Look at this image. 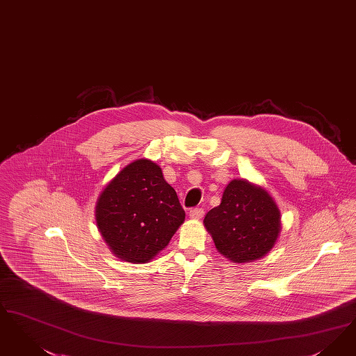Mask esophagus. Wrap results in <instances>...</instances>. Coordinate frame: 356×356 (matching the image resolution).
<instances>
[{
    "label": "esophagus",
    "mask_w": 356,
    "mask_h": 356,
    "mask_svg": "<svg viewBox=\"0 0 356 356\" xmlns=\"http://www.w3.org/2000/svg\"><path fill=\"white\" fill-rule=\"evenodd\" d=\"M202 216H204V209H201V208H192V209L189 211V217H191V218L199 220Z\"/></svg>",
    "instance_id": "obj_1"
}]
</instances>
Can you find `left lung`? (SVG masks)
<instances>
[{"label":"left lung","instance_id":"obj_1","mask_svg":"<svg viewBox=\"0 0 356 356\" xmlns=\"http://www.w3.org/2000/svg\"><path fill=\"white\" fill-rule=\"evenodd\" d=\"M280 216L264 188L234 179L227 185L221 204L205 216L204 225L222 256L245 264L270 252L281 230Z\"/></svg>","mask_w":356,"mask_h":356}]
</instances>
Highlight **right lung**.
I'll return each instance as SVG.
<instances>
[{
	"instance_id": "1",
	"label": "right lung",
	"mask_w": 356,
	"mask_h": 356,
	"mask_svg": "<svg viewBox=\"0 0 356 356\" xmlns=\"http://www.w3.org/2000/svg\"><path fill=\"white\" fill-rule=\"evenodd\" d=\"M97 225L115 256L149 262L184 222L185 212L161 168L139 159L119 172L100 193Z\"/></svg>"
}]
</instances>
